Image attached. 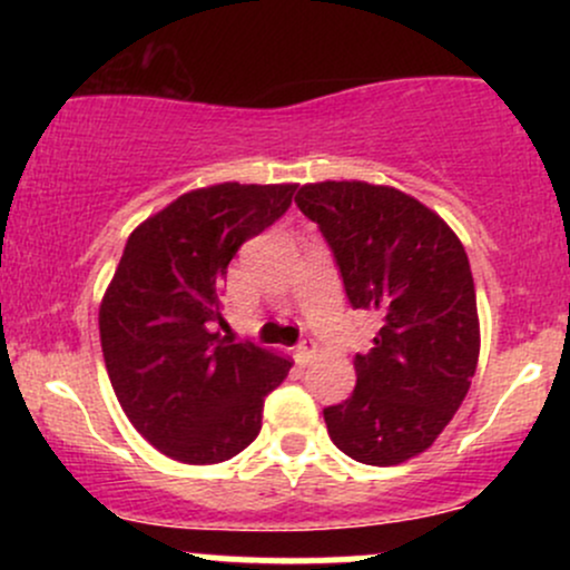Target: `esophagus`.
<instances>
[{"instance_id": "1", "label": "esophagus", "mask_w": 570, "mask_h": 570, "mask_svg": "<svg viewBox=\"0 0 570 570\" xmlns=\"http://www.w3.org/2000/svg\"><path fill=\"white\" fill-rule=\"evenodd\" d=\"M316 351H318V345L313 343V340H303V343H299L297 348H294V358H297L299 364H307V362H313Z\"/></svg>"}]
</instances>
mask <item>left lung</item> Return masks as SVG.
<instances>
[{"label":"left lung","mask_w":570,"mask_h":570,"mask_svg":"<svg viewBox=\"0 0 570 570\" xmlns=\"http://www.w3.org/2000/svg\"><path fill=\"white\" fill-rule=\"evenodd\" d=\"M294 203L335 254L353 307L381 316L356 389L324 410L353 461L396 466L434 444L469 394L480 318L469 257L440 214L396 187L316 181Z\"/></svg>","instance_id":"8db88e82"}]
</instances>
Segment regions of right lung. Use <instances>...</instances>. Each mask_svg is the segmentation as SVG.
<instances>
[{"label": "right lung", "mask_w": 570, "mask_h": 570, "mask_svg": "<svg viewBox=\"0 0 570 570\" xmlns=\"http://www.w3.org/2000/svg\"><path fill=\"white\" fill-rule=\"evenodd\" d=\"M297 185H222L179 195L130 233L98 307L115 396L134 429L181 463L238 455L292 362L222 337V281L240 244L271 227Z\"/></svg>", "instance_id": "1"}]
</instances>
